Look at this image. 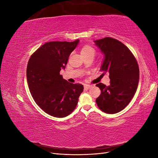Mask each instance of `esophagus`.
I'll return each mask as SVG.
<instances>
[{"label": "esophagus", "instance_id": "esophagus-1", "mask_svg": "<svg viewBox=\"0 0 158 158\" xmlns=\"http://www.w3.org/2000/svg\"><path fill=\"white\" fill-rule=\"evenodd\" d=\"M91 86H92V85H89V84H85L84 85V88H86V89H89V88H91Z\"/></svg>", "mask_w": 158, "mask_h": 158}]
</instances>
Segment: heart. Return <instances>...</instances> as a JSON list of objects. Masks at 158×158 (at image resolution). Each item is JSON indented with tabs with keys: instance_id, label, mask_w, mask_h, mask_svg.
Masks as SVG:
<instances>
[{
	"instance_id": "1",
	"label": "heart",
	"mask_w": 158,
	"mask_h": 158,
	"mask_svg": "<svg viewBox=\"0 0 158 158\" xmlns=\"http://www.w3.org/2000/svg\"><path fill=\"white\" fill-rule=\"evenodd\" d=\"M95 52V51L94 47H92L90 45H88L83 46L82 48H81V50H80V52L82 56L89 55V54L94 55Z\"/></svg>"
}]
</instances>
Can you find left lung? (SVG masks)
<instances>
[{
	"instance_id": "1",
	"label": "left lung",
	"mask_w": 158,
	"mask_h": 158,
	"mask_svg": "<svg viewBox=\"0 0 158 158\" xmlns=\"http://www.w3.org/2000/svg\"><path fill=\"white\" fill-rule=\"evenodd\" d=\"M105 55L101 70L109 73L110 85L96 84L101 94L95 102L102 111L117 113L125 109L135 95L139 81V67L136 58L122 42L111 37L95 41Z\"/></svg>"
}]
</instances>
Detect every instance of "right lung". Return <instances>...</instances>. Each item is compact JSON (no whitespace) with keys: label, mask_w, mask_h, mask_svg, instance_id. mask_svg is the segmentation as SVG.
<instances>
[{"label":"right lung","mask_w":158,"mask_h":158,"mask_svg":"<svg viewBox=\"0 0 158 158\" xmlns=\"http://www.w3.org/2000/svg\"><path fill=\"white\" fill-rule=\"evenodd\" d=\"M78 42H47L28 60L26 76L30 92L37 106L52 117L69 115L84 90L83 85L70 83L60 74Z\"/></svg>","instance_id":"right-lung-1"}]
</instances>
